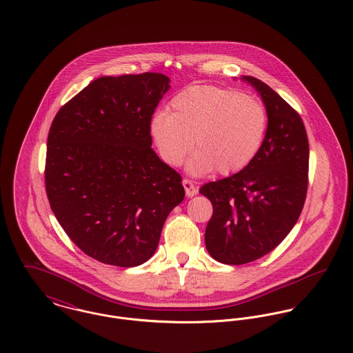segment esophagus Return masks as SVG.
<instances>
[{"label": "esophagus", "instance_id": "34e87169", "mask_svg": "<svg viewBox=\"0 0 353 353\" xmlns=\"http://www.w3.org/2000/svg\"><path fill=\"white\" fill-rule=\"evenodd\" d=\"M182 183H183V188H185V190H186V196H188V197H194V196L199 193L196 185H194L190 179H183Z\"/></svg>", "mask_w": 353, "mask_h": 353}]
</instances>
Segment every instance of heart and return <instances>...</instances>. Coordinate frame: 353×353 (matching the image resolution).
<instances>
[{
    "instance_id": "b5f03b06",
    "label": "heart",
    "mask_w": 353,
    "mask_h": 353,
    "mask_svg": "<svg viewBox=\"0 0 353 353\" xmlns=\"http://www.w3.org/2000/svg\"><path fill=\"white\" fill-rule=\"evenodd\" d=\"M268 129L265 105L234 90L213 85L190 87L159 110L150 122L153 144L168 165H179L193 148L188 170L202 176L221 175L248 167L261 150Z\"/></svg>"
}]
</instances>
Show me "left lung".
Wrapping results in <instances>:
<instances>
[{
  "label": "left lung",
  "mask_w": 353,
  "mask_h": 353,
  "mask_svg": "<svg viewBox=\"0 0 353 353\" xmlns=\"http://www.w3.org/2000/svg\"><path fill=\"white\" fill-rule=\"evenodd\" d=\"M268 112L263 144L242 171L203 185L213 214L205 246L212 258L243 265L277 248L296 224L307 193L308 140L301 115L261 80L242 76Z\"/></svg>",
  "instance_id": "1"
}]
</instances>
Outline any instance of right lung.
<instances>
[{"label":"right lung","instance_id":"obj_1","mask_svg":"<svg viewBox=\"0 0 353 353\" xmlns=\"http://www.w3.org/2000/svg\"><path fill=\"white\" fill-rule=\"evenodd\" d=\"M170 87L161 73L101 77L51 123V210L72 242L103 263L147 262L167 216L185 199L181 175L151 148L152 115Z\"/></svg>","mask_w":353,"mask_h":353}]
</instances>
